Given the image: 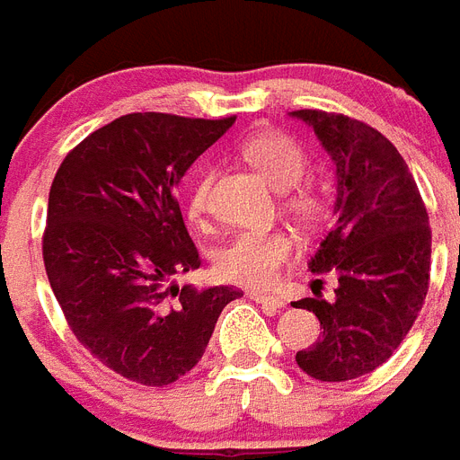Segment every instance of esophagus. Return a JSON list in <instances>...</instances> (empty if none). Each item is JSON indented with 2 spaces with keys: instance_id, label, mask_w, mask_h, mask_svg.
I'll list each match as a JSON object with an SVG mask.
<instances>
[{
  "instance_id": "esophagus-1",
  "label": "esophagus",
  "mask_w": 460,
  "mask_h": 460,
  "mask_svg": "<svg viewBox=\"0 0 460 460\" xmlns=\"http://www.w3.org/2000/svg\"><path fill=\"white\" fill-rule=\"evenodd\" d=\"M249 299H253L256 304H261V306L270 308V311H280V308H285V301H282L280 296H270V294L249 292Z\"/></svg>"
}]
</instances>
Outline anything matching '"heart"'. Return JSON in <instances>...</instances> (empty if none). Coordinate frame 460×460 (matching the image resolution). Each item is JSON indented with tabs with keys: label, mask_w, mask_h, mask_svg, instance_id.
Returning a JSON list of instances; mask_svg holds the SVG:
<instances>
[{
	"label": "heart",
	"mask_w": 460,
	"mask_h": 460,
	"mask_svg": "<svg viewBox=\"0 0 460 460\" xmlns=\"http://www.w3.org/2000/svg\"><path fill=\"white\" fill-rule=\"evenodd\" d=\"M247 164H252L270 185L288 190L296 185L308 171V156L292 137L278 130H259L240 145ZM208 175H201L187 194L190 218H201L207 211ZM292 208L301 220L321 216V197L314 190L301 187L289 197ZM294 240L285 230H242L218 252L216 270L223 280L247 288H266L278 278L280 268L292 259Z\"/></svg>",
	"instance_id": "1"
}]
</instances>
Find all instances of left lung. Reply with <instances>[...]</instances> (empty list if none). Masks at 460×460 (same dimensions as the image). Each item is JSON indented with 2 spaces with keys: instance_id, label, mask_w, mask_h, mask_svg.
<instances>
[{
  "instance_id": "1",
  "label": "left lung",
  "mask_w": 460,
  "mask_h": 460,
  "mask_svg": "<svg viewBox=\"0 0 460 460\" xmlns=\"http://www.w3.org/2000/svg\"><path fill=\"white\" fill-rule=\"evenodd\" d=\"M289 116L314 128L337 166L332 230L308 261L314 275H337V288L330 301H294L323 328L315 344L296 351V363L315 380H354L394 354L422 308L428 211L406 161L376 128L314 109Z\"/></svg>"
}]
</instances>
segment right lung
I'll use <instances>...</instances> for the list:
<instances>
[{
  "instance_id": "obj_1",
  "label": "right lung",
  "mask_w": 460,
  "mask_h": 460,
  "mask_svg": "<svg viewBox=\"0 0 460 460\" xmlns=\"http://www.w3.org/2000/svg\"><path fill=\"white\" fill-rule=\"evenodd\" d=\"M234 119L128 113L84 137L49 190L42 256L73 334L106 368L164 387L199 363L242 292L197 289L199 268L175 187Z\"/></svg>"
}]
</instances>
